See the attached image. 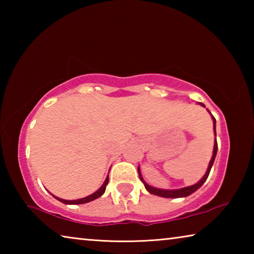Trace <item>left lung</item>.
<instances>
[{
  "label": "left lung",
  "instance_id": "1",
  "mask_svg": "<svg viewBox=\"0 0 254 254\" xmlns=\"http://www.w3.org/2000/svg\"><path fill=\"white\" fill-rule=\"evenodd\" d=\"M199 104L201 106L205 105L203 104V103H199ZM210 115H212V113H210ZM213 118V123H214V134L215 136H216V120H215V118L212 115ZM216 153H217V141H216V137H215V142H214V150H213V156H212V159H210L209 161V165H208V168L207 170H206V174L204 175V177L201 178L198 183L192 185V186H188V187H184V188H180V189H160V188H154L152 186H150V185H148L147 183L144 182L142 176H141V173H140V168L137 167V173H139V177L141 179V182L143 183L144 187L147 190L150 192V194H153V195H157V196H160V197H166V198H180V197H187L190 194H192V192L196 191L197 189L201 187V185H203L206 179H207L208 175H209V171L210 169H212V166L214 163V160H215V157H216Z\"/></svg>",
  "mask_w": 254,
  "mask_h": 254
}]
</instances>
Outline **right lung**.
<instances>
[{
	"label": "right lung",
	"mask_w": 254,
	"mask_h": 254,
	"mask_svg": "<svg viewBox=\"0 0 254 254\" xmlns=\"http://www.w3.org/2000/svg\"><path fill=\"white\" fill-rule=\"evenodd\" d=\"M107 184H109V176H107L104 184L102 185L101 188L98 189V190H96L95 192H93L92 195H89L87 197H84V198H79V199H75V200H66V199H63V198H59V197H56L54 196L56 199H58L59 201H62V203L64 204H68V205H76V204H85V203H88V201H92L94 199L98 198V197H101L103 194L105 192V189H106V186Z\"/></svg>",
	"instance_id": "add662e5"
}]
</instances>
